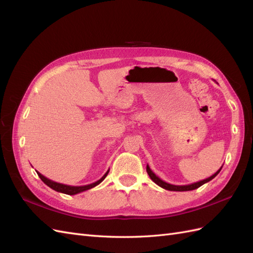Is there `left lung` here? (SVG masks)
<instances>
[{"mask_svg":"<svg viewBox=\"0 0 253 253\" xmlns=\"http://www.w3.org/2000/svg\"><path fill=\"white\" fill-rule=\"evenodd\" d=\"M221 168H223V166H221L215 173H214L212 176H210V177H208V178L200 180V181H197V182L190 183V185H181V186L172 185V183L166 182V181H164L163 179H160V178L158 177V176H156V174L150 169L149 165H147V172H148V174H149V176H150V178H151L153 181H154V182L156 183V185H158L159 187H162V188H164V189H166V190H169V191H179V192H182V191L195 190V189H197V188H200L201 186H203L204 183L212 180V179H213L214 177H215V176L220 172Z\"/></svg>","mask_w":253,"mask_h":253,"instance_id":"left-lung-1","label":"left lung"}]
</instances>
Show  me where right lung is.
Listing matches in <instances>:
<instances>
[{
	"mask_svg": "<svg viewBox=\"0 0 253 253\" xmlns=\"http://www.w3.org/2000/svg\"><path fill=\"white\" fill-rule=\"evenodd\" d=\"M109 172H110V170L106 171V173L99 180H97L93 183H89V185H85V186H68V185H64V183H60V182H56V181L48 179L47 177H45V176H43L39 172H37V173H38V175H39V177L41 178V180L45 183V185H47L52 190H55V191H57V192H60V193H64V194H68V195H75V194L83 192V191H86V190H89L91 188L98 186L99 183L104 180V178L106 177V175L109 174Z\"/></svg>",
	"mask_w": 253,
	"mask_h": 253,
	"instance_id": "right-lung-1",
	"label": "right lung"
}]
</instances>
